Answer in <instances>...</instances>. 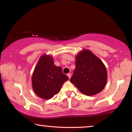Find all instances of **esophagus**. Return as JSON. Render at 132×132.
<instances>
[{
    "instance_id": "esophagus-1",
    "label": "esophagus",
    "mask_w": 132,
    "mask_h": 132,
    "mask_svg": "<svg viewBox=\"0 0 132 132\" xmlns=\"http://www.w3.org/2000/svg\"><path fill=\"white\" fill-rule=\"evenodd\" d=\"M67 75H68V77H69V79H70V77H71V74H70V73H68V74Z\"/></svg>"
}]
</instances>
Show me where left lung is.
I'll return each mask as SVG.
<instances>
[{
	"instance_id": "1",
	"label": "left lung",
	"mask_w": 132,
	"mask_h": 132,
	"mask_svg": "<svg viewBox=\"0 0 132 132\" xmlns=\"http://www.w3.org/2000/svg\"><path fill=\"white\" fill-rule=\"evenodd\" d=\"M76 68L70 80L84 94L91 96L103 90L107 81L106 67L101 59L88 50L76 56Z\"/></svg>"
}]
</instances>
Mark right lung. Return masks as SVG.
<instances>
[{
    "instance_id": "add662e5",
    "label": "right lung",
    "mask_w": 132,
    "mask_h": 132,
    "mask_svg": "<svg viewBox=\"0 0 132 132\" xmlns=\"http://www.w3.org/2000/svg\"><path fill=\"white\" fill-rule=\"evenodd\" d=\"M68 77L62 72L61 67L55 65L50 55H42L32 76V87L37 95L44 100H50L61 91Z\"/></svg>"
}]
</instances>
